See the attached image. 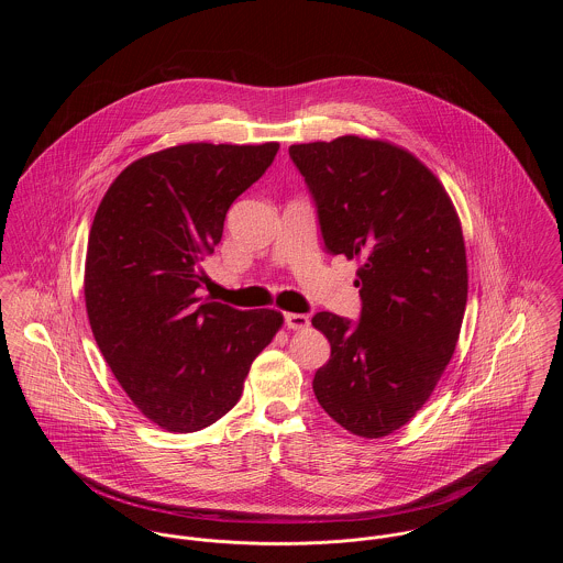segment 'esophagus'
<instances>
[{"label": "esophagus", "instance_id": "obj_1", "mask_svg": "<svg viewBox=\"0 0 563 563\" xmlns=\"http://www.w3.org/2000/svg\"><path fill=\"white\" fill-rule=\"evenodd\" d=\"M286 324L295 331H301V329H308L310 327V319L306 314H295V312H288L286 314Z\"/></svg>", "mask_w": 563, "mask_h": 563}]
</instances>
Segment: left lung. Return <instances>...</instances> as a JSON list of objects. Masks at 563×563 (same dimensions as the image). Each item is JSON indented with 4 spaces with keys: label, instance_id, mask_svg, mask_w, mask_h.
I'll use <instances>...</instances> for the list:
<instances>
[{
    "label": "left lung",
    "instance_id": "obj_1",
    "mask_svg": "<svg viewBox=\"0 0 563 563\" xmlns=\"http://www.w3.org/2000/svg\"><path fill=\"white\" fill-rule=\"evenodd\" d=\"M288 152L327 249L360 264V322L312 319L331 344L314 395L346 431L390 435L429 401L457 346L468 299L457 210L433 170L390 141L346 134Z\"/></svg>",
    "mask_w": 563,
    "mask_h": 563
}]
</instances>
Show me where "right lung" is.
I'll return each instance as SVG.
<instances>
[{
	"mask_svg": "<svg viewBox=\"0 0 563 563\" xmlns=\"http://www.w3.org/2000/svg\"><path fill=\"white\" fill-rule=\"evenodd\" d=\"M279 143H184L125 166L88 234L84 301L95 342L139 411L170 433L210 427L241 399L277 310L199 297L223 221Z\"/></svg>",
	"mask_w": 563,
	"mask_h": 563,
	"instance_id": "1",
	"label": "right lung"
}]
</instances>
